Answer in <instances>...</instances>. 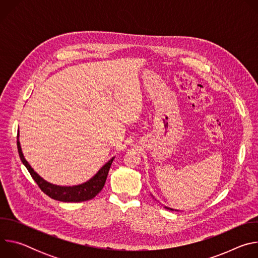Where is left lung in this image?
<instances>
[{
	"instance_id": "left-lung-1",
	"label": "left lung",
	"mask_w": 258,
	"mask_h": 258,
	"mask_svg": "<svg viewBox=\"0 0 258 258\" xmlns=\"http://www.w3.org/2000/svg\"><path fill=\"white\" fill-rule=\"evenodd\" d=\"M165 208H166V209H169V210H174V209H171V208H168V207H166V206H165Z\"/></svg>"
}]
</instances>
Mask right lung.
<instances>
[{"label": "right lung", "mask_w": 258, "mask_h": 258, "mask_svg": "<svg viewBox=\"0 0 258 258\" xmlns=\"http://www.w3.org/2000/svg\"><path fill=\"white\" fill-rule=\"evenodd\" d=\"M18 137L19 135H17V148H18V153L22 163L25 165V167L29 171L30 175L36 182V185L40 187V189L46 195H48L52 199L62 201V202H83V201L93 199L103 189L110 166H111L114 158L110 159L90 180L82 183V185L73 186V187L56 186V185H53V183L46 181L31 168V166L28 164V162L25 160L22 154Z\"/></svg>", "instance_id": "right-lung-1"}]
</instances>
